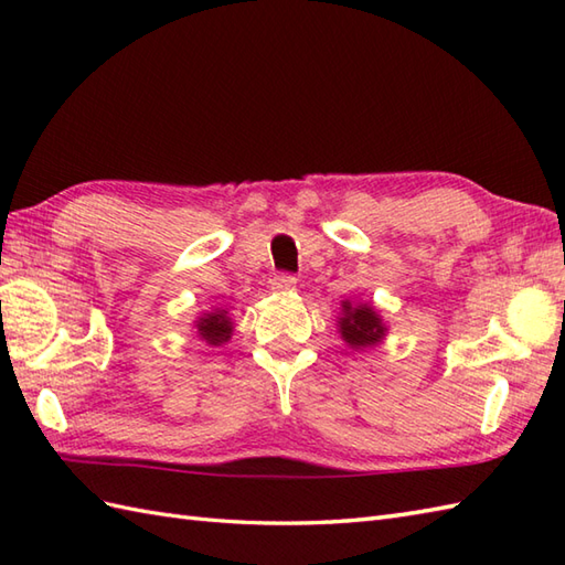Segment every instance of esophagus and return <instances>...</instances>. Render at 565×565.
<instances>
[{"label": "esophagus", "instance_id": "34e87169", "mask_svg": "<svg viewBox=\"0 0 565 565\" xmlns=\"http://www.w3.org/2000/svg\"><path fill=\"white\" fill-rule=\"evenodd\" d=\"M296 284H298V279L294 277V274H277V277L271 279V288H274V291H281V294L294 291Z\"/></svg>", "mask_w": 565, "mask_h": 565}]
</instances>
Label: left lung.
<instances>
[{"instance_id":"obj_1","label":"left lung","mask_w":565,"mask_h":565,"mask_svg":"<svg viewBox=\"0 0 565 565\" xmlns=\"http://www.w3.org/2000/svg\"><path fill=\"white\" fill-rule=\"evenodd\" d=\"M339 332L351 349H369L377 342H383L387 327L383 318L375 312L371 303L351 306L349 300L342 303V315H339Z\"/></svg>"}]
</instances>
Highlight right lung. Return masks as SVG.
<instances>
[{"mask_svg": "<svg viewBox=\"0 0 565 565\" xmlns=\"http://www.w3.org/2000/svg\"><path fill=\"white\" fill-rule=\"evenodd\" d=\"M196 337L206 342L209 347H221L226 344L233 332V322L226 315V310H214V312H204L202 318H196Z\"/></svg>", "mask_w": 565, "mask_h": 565, "instance_id": "add662e5", "label": "right lung"}]
</instances>
